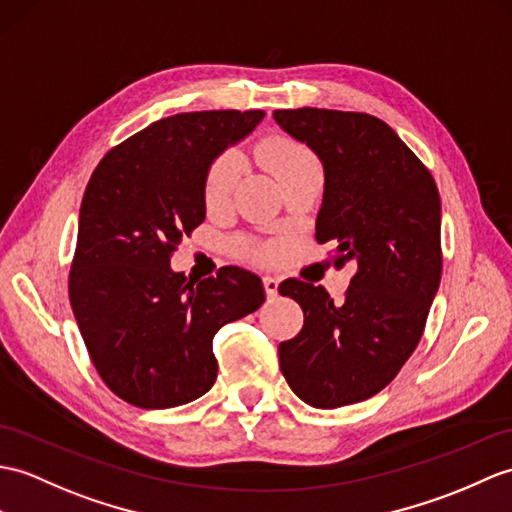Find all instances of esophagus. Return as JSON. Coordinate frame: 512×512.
<instances>
[{"label": "esophagus", "mask_w": 512, "mask_h": 512, "mask_svg": "<svg viewBox=\"0 0 512 512\" xmlns=\"http://www.w3.org/2000/svg\"><path fill=\"white\" fill-rule=\"evenodd\" d=\"M264 290H266V296L268 299H275V296L279 294V279L277 277H264Z\"/></svg>", "instance_id": "1"}]
</instances>
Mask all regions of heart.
I'll return each instance as SVG.
<instances>
[{
    "instance_id": "1",
    "label": "heart",
    "mask_w": 512,
    "mask_h": 512,
    "mask_svg": "<svg viewBox=\"0 0 512 512\" xmlns=\"http://www.w3.org/2000/svg\"><path fill=\"white\" fill-rule=\"evenodd\" d=\"M259 159L277 178L292 168H299L303 163H312L314 157L303 146L294 144L288 137H268L259 146ZM240 176V161L235 154L227 152L211 165L205 185V198L211 207L220 205L229 198ZM259 257H268V251H261Z\"/></svg>"
}]
</instances>
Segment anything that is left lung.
<instances>
[{
    "label": "left lung",
    "mask_w": 512,
    "mask_h": 512,
    "mask_svg": "<svg viewBox=\"0 0 512 512\" xmlns=\"http://www.w3.org/2000/svg\"><path fill=\"white\" fill-rule=\"evenodd\" d=\"M272 117L323 163L316 240L336 244V266H358L342 303L323 285H279L305 318L279 344L281 373L314 408L349 406L386 388L421 340L441 283V198L425 165L373 115L303 106Z\"/></svg>",
    "instance_id": "left-lung-1"
}]
</instances>
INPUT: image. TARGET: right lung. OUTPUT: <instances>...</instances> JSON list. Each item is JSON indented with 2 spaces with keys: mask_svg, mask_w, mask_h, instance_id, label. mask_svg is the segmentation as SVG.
Returning <instances> with one entry per match:
<instances>
[{
  "mask_svg": "<svg viewBox=\"0 0 512 512\" xmlns=\"http://www.w3.org/2000/svg\"><path fill=\"white\" fill-rule=\"evenodd\" d=\"M264 111H196L152 122L113 148L80 205L71 310L104 384L139 408H176L218 377L216 331L259 310L264 283L227 266L202 281L170 255L205 220L213 161Z\"/></svg>",
  "mask_w": 512,
  "mask_h": 512,
  "instance_id": "1",
  "label": "right lung"
}]
</instances>
